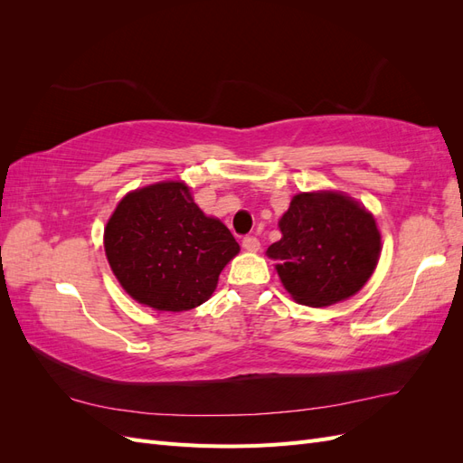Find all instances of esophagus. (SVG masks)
<instances>
[{
    "label": "esophagus",
    "mask_w": 463,
    "mask_h": 463,
    "mask_svg": "<svg viewBox=\"0 0 463 463\" xmlns=\"http://www.w3.org/2000/svg\"><path fill=\"white\" fill-rule=\"evenodd\" d=\"M243 249L250 250V253H257V250L260 249V241L257 240L255 235H247L243 240Z\"/></svg>",
    "instance_id": "1"
}]
</instances>
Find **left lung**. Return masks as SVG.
Masks as SVG:
<instances>
[{"mask_svg":"<svg viewBox=\"0 0 463 463\" xmlns=\"http://www.w3.org/2000/svg\"><path fill=\"white\" fill-rule=\"evenodd\" d=\"M278 226L282 240L266 255L301 305L328 307L355 296L381 257L373 214L338 191L296 194Z\"/></svg>","mask_w":463,"mask_h":463,"instance_id":"left-lung-1","label":"left lung"}]
</instances>
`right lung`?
I'll use <instances>...</instances> for the list:
<instances>
[{
	"label": "right lung",
	"mask_w": 463,
	"mask_h": 463,
	"mask_svg": "<svg viewBox=\"0 0 463 463\" xmlns=\"http://www.w3.org/2000/svg\"><path fill=\"white\" fill-rule=\"evenodd\" d=\"M108 262L121 288L156 311H189L213 296L240 243L194 204L181 181L125 194L104 230Z\"/></svg>",
	"instance_id": "obj_1"
}]
</instances>
